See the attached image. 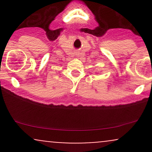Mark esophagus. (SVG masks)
<instances>
[{
    "instance_id": "1",
    "label": "esophagus",
    "mask_w": 152,
    "mask_h": 152,
    "mask_svg": "<svg viewBox=\"0 0 152 152\" xmlns=\"http://www.w3.org/2000/svg\"><path fill=\"white\" fill-rule=\"evenodd\" d=\"M76 56H78V55H79V53H76Z\"/></svg>"
}]
</instances>
